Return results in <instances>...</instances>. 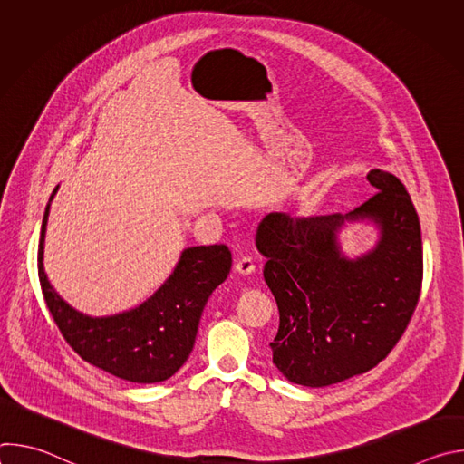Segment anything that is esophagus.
<instances>
[{"label": "esophagus", "mask_w": 464, "mask_h": 464, "mask_svg": "<svg viewBox=\"0 0 464 464\" xmlns=\"http://www.w3.org/2000/svg\"><path fill=\"white\" fill-rule=\"evenodd\" d=\"M235 270L240 276H251L255 272V262L251 256H238L235 260Z\"/></svg>", "instance_id": "obj_1"}]
</instances>
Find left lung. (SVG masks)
Here are the masks:
<instances>
[{"label": "left lung", "instance_id": "obj_1", "mask_svg": "<svg viewBox=\"0 0 464 464\" xmlns=\"http://www.w3.org/2000/svg\"><path fill=\"white\" fill-rule=\"evenodd\" d=\"M378 192L347 215L270 213L256 231L264 281L279 306L274 365L299 385L326 387L378 365L404 334L422 286V237L411 198L394 174L372 169ZM351 223L377 240L349 256L339 235Z\"/></svg>", "mask_w": 464, "mask_h": 464}]
</instances>
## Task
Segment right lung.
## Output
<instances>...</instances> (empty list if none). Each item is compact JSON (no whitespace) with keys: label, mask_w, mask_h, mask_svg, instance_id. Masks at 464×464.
I'll list each match as a JSON object with an SVG mask.
<instances>
[{"label":"right lung","mask_w":464,"mask_h":464,"mask_svg":"<svg viewBox=\"0 0 464 464\" xmlns=\"http://www.w3.org/2000/svg\"><path fill=\"white\" fill-rule=\"evenodd\" d=\"M58 187L42 220L38 276L62 336L82 360L121 380L134 383L169 380L194 347L208 299L229 276L231 251L222 244L188 246L165 283L141 304L111 315H88L54 290L44 268L47 218Z\"/></svg>","instance_id":"1"}]
</instances>
